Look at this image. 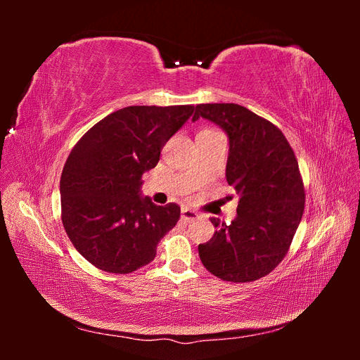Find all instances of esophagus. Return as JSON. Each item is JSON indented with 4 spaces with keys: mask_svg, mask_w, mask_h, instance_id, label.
<instances>
[{
    "mask_svg": "<svg viewBox=\"0 0 360 360\" xmlns=\"http://www.w3.org/2000/svg\"><path fill=\"white\" fill-rule=\"evenodd\" d=\"M198 217H200V214L197 212H193L191 209H181V219L183 221L193 222V221H197Z\"/></svg>",
    "mask_w": 360,
    "mask_h": 360,
    "instance_id": "obj_1",
    "label": "esophagus"
}]
</instances>
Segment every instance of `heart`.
<instances>
[{
    "label": "heart",
    "instance_id": "heart-1",
    "mask_svg": "<svg viewBox=\"0 0 360 360\" xmlns=\"http://www.w3.org/2000/svg\"><path fill=\"white\" fill-rule=\"evenodd\" d=\"M204 132H213V130L212 129H204V130H201L200 134H204Z\"/></svg>",
    "mask_w": 360,
    "mask_h": 360
}]
</instances>
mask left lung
I'll return each instance as SVG.
<instances>
[{
	"label": "left lung",
	"instance_id": "8db88e82",
	"mask_svg": "<svg viewBox=\"0 0 360 360\" xmlns=\"http://www.w3.org/2000/svg\"><path fill=\"white\" fill-rule=\"evenodd\" d=\"M200 117L228 135L226 181L240 197L230 225L210 219L217 231L198 246L201 263L224 281H257L284 259L302 221L304 188L297 159L284 134L245 106L201 103L192 120Z\"/></svg>",
	"mask_w": 360,
	"mask_h": 360
}]
</instances>
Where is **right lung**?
<instances>
[{
    "label": "right lung",
    "instance_id": "add662e5",
    "mask_svg": "<svg viewBox=\"0 0 360 360\" xmlns=\"http://www.w3.org/2000/svg\"><path fill=\"white\" fill-rule=\"evenodd\" d=\"M192 105L127 106L96 123L64 163L61 221L76 250L97 269L132 274L156 257L180 207L141 197L143 174L193 114Z\"/></svg>",
    "mask_w": 360,
    "mask_h": 360
}]
</instances>
